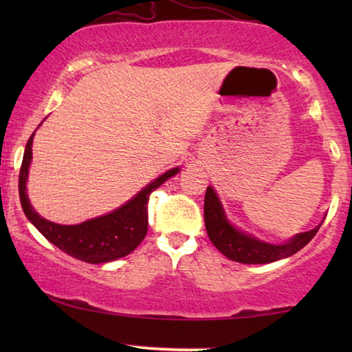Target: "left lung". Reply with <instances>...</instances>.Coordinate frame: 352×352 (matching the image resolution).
I'll return each mask as SVG.
<instances>
[{
    "label": "left lung",
    "mask_w": 352,
    "mask_h": 352,
    "mask_svg": "<svg viewBox=\"0 0 352 352\" xmlns=\"http://www.w3.org/2000/svg\"><path fill=\"white\" fill-rule=\"evenodd\" d=\"M204 211L206 232H208V237L214 247L226 258L243 264H266L292 256V254L300 252L302 247H306L320 228V226H317L312 230L298 234L296 237L288 240L283 245L261 242V240L254 239L252 235L240 232L232 224H229V221L226 219L223 206L219 204V199L211 187H206Z\"/></svg>",
    "instance_id": "obj_1"
}]
</instances>
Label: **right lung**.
<instances>
[{
    "label": "right lung",
    "instance_id": "right-lung-1",
    "mask_svg": "<svg viewBox=\"0 0 352 352\" xmlns=\"http://www.w3.org/2000/svg\"><path fill=\"white\" fill-rule=\"evenodd\" d=\"M35 133L32 134L25 146V153L19 173V195L23 213L32 224L50 240L57 248L65 252L70 256L81 259L85 263L100 264L109 263L113 259L123 258L133 252L142 242L147 234V201L148 197L163 182L175 176L179 168H173L165 175L157 177L139 194L120 206L112 213L99 216V218L85 221L75 226H62L51 223L33 210L27 197V176L28 166L32 160V142Z\"/></svg>",
    "mask_w": 352,
    "mask_h": 352
}]
</instances>
